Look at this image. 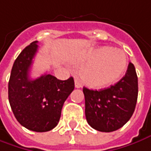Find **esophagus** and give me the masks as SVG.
Returning <instances> with one entry per match:
<instances>
[{"instance_id":"obj_1","label":"esophagus","mask_w":151,"mask_h":151,"mask_svg":"<svg viewBox=\"0 0 151 151\" xmlns=\"http://www.w3.org/2000/svg\"><path fill=\"white\" fill-rule=\"evenodd\" d=\"M82 87V85L79 82L78 80H75V88H80Z\"/></svg>"}]
</instances>
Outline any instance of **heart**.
I'll return each instance as SVG.
<instances>
[{
  "label": "heart",
  "mask_w": 151,
  "mask_h": 151,
  "mask_svg": "<svg viewBox=\"0 0 151 151\" xmlns=\"http://www.w3.org/2000/svg\"><path fill=\"white\" fill-rule=\"evenodd\" d=\"M87 64L78 73L81 82L91 88H102L115 83L127 67V56L122 51L103 47L85 56Z\"/></svg>",
  "instance_id": "heart-1"
}]
</instances>
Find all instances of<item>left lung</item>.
Segmentation results:
<instances>
[{
    "mask_svg": "<svg viewBox=\"0 0 151 151\" xmlns=\"http://www.w3.org/2000/svg\"><path fill=\"white\" fill-rule=\"evenodd\" d=\"M85 115L93 129L101 132H114L130 120L138 97V78L134 64L129 63L122 79L101 90L83 89Z\"/></svg>",
    "mask_w": 151,
    "mask_h": 151,
    "instance_id": "obj_1",
    "label": "left lung"
}]
</instances>
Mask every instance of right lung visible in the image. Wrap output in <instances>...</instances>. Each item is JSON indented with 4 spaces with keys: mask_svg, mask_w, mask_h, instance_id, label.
Here are the masks:
<instances>
[{
    "mask_svg": "<svg viewBox=\"0 0 151 151\" xmlns=\"http://www.w3.org/2000/svg\"><path fill=\"white\" fill-rule=\"evenodd\" d=\"M38 41L25 47L15 60L8 83L11 110L19 123L36 132L51 131L58 125L64 101L74 89V80H59L51 74L29 78Z\"/></svg>",
    "mask_w": 151,
    "mask_h": 151,
    "instance_id": "right-lung-1",
    "label": "right lung"
}]
</instances>
